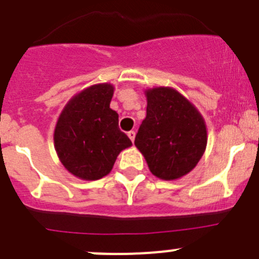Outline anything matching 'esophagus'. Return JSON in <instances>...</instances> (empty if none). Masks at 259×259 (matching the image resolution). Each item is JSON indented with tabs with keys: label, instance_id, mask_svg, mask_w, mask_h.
<instances>
[{
	"label": "esophagus",
	"instance_id": "esophagus-1",
	"mask_svg": "<svg viewBox=\"0 0 259 259\" xmlns=\"http://www.w3.org/2000/svg\"><path fill=\"white\" fill-rule=\"evenodd\" d=\"M127 137L130 138V141L134 142V139H135V132H134V130H132V132L127 133Z\"/></svg>",
	"mask_w": 259,
	"mask_h": 259
}]
</instances>
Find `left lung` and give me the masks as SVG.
Listing matches in <instances>:
<instances>
[{
	"instance_id": "obj_1",
	"label": "left lung",
	"mask_w": 259,
	"mask_h": 259,
	"mask_svg": "<svg viewBox=\"0 0 259 259\" xmlns=\"http://www.w3.org/2000/svg\"><path fill=\"white\" fill-rule=\"evenodd\" d=\"M147 116L135 137V147L149 170L162 180H176L197 166L207 147L204 118L176 89H147Z\"/></svg>"
}]
</instances>
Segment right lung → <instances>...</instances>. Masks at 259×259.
<instances>
[{"label":"right lung","mask_w":259,"mask_h":259,"mask_svg":"<svg viewBox=\"0 0 259 259\" xmlns=\"http://www.w3.org/2000/svg\"><path fill=\"white\" fill-rule=\"evenodd\" d=\"M115 87L94 84L75 94L57 120L53 142L64 167L81 180H98L111 172L120 152L132 146L118 129L110 108Z\"/></svg>","instance_id":"add662e5"}]
</instances>
